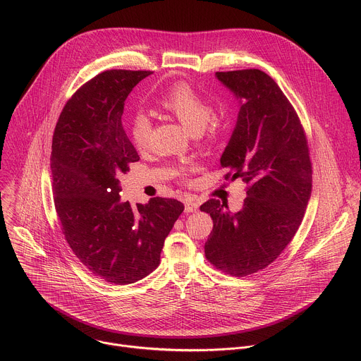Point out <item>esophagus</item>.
Instances as JSON below:
<instances>
[{
    "mask_svg": "<svg viewBox=\"0 0 361 361\" xmlns=\"http://www.w3.org/2000/svg\"><path fill=\"white\" fill-rule=\"evenodd\" d=\"M184 205H185V212H195L198 211V207H200V204L194 200H187Z\"/></svg>",
    "mask_w": 361,
    "mask_h": 361,
    "instance_id": "1",
    "label": "esophagus"
}]
</instances>
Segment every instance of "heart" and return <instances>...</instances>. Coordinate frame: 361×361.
<instances>
[{
    "label": "heart",
    "instance_id": "obj_1",
    "mask_svg": "<svg viewBox=\"0 0 361 361\" xmlns=\"http://www.w3.org/2000/svg\"><path fill=\"white\" fill-rule=\"evenodd\" d=\"M160 106L176 116L191 135H200L207 130L209 136H215L219 130L212 104L188 83L178 82L169 87L160 99ZM152 130L153 123L147 113L140 111L132 117L129 133L136 149L143 150L147 147Z\"/></svg>",
    "mask_w": 361,
    "mask_h": 361
}]
</instances>
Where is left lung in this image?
<instances>
[{
	"label": "left lung",
	"instance_id": "8db88e82",
	"mask_svg": "<svg viewBox=\"0 0 361 361\" xmlns=\"http://www.w3.org/2000/svg\"><path fill=\"white\" fill-rule=\"evenodd\" d=\"M239 103L236 125L221 156L226 178L250 187L243 208L208 200L200 209L214 226L207 259L232 276L272 264L295 236L312 194V163L299 117L276 85L259 69L216 72Z\"/></svg>",
	"mask_w": 361,
	"mask_h": 361
}]
</instances>
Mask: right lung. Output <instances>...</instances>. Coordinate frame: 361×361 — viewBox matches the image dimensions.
<instances>
[{
  "instance_id": "obj_1",
  "label": "right lung",
  "mask_w": 361,
  "mask_h": 361,
  "mask_svg": "<svg viewBox=\"0 0 361 361\" xmlns=\"http://www.w3.org/2000/svg\"><path fill=\"white\" fill-rule=\"evenodd\" d=\"M149 75L113 69L94 76L65 104L52 140V194L63 235L92 274L116 285L159 267L164 239L184 211L171 198L136 207L120 201L117 176L140 159L122 125L125 102Z\"/></svg>"
}]
</instances>
